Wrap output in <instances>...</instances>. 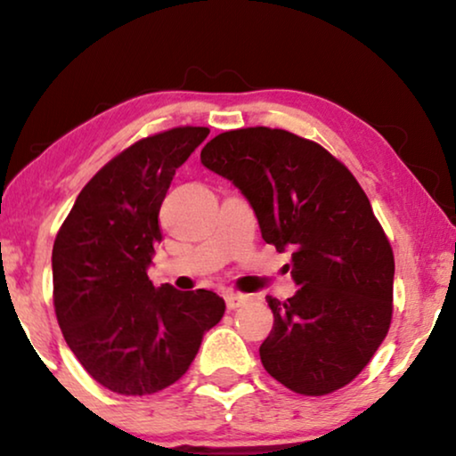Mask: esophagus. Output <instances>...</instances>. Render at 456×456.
I'll return each instance as SVG.
<instances>
[{
  "mask_svg": "<svg viewBox=\"0 0 456 456\" xmlns=\"http://www.w3.org/2000/svg\"><path fill=\"white\" fill-rule=\"evenodd\" d=\"M249 301V297H246V295H240V293H227L225 295V303H227V309H237V307H241V305H246Z\"/></svg>",
  "mask_w": 456,
  "mask_h": 456,
  "instance_id": "1",
  "label": "esophagus"
}]
</instances>
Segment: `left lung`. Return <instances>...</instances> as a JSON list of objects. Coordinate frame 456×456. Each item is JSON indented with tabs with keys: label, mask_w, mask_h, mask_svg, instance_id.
<instances>
[{
	"label": "left lung",
	"mask_w": 456,
	"mask_h": 456,
	"mask_svg": "<svg viewBox=\"0 0 456 456\" xmlns=\"http://www.w3.org/2000/svg\"><path fill=\"white\" fill-rule=\"evenodd\" d=\"M202 166L241 190L262 240L293 249L297 293L266 297L274 325L264 369L301 395H328L354 380L393 315L391 243L350 169L317 142L282 128L249 126L210 139Z\"/></svg>",
	"instance_id": "8db88e82"
}]
</instances>
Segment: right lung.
<instances>
[{
    "mask_svg": "<svg viewBox=\"0 0 456 456\" xmlns=\"http://www.w3.org/2000/svg\"><path fill=\"white\" fill-rule=\"evenodd\" d=\"M208 133L175 126L126 147L84 186L54 240L59 328L92 379L118 395L174 385L225 314L213 290L182 293L147 276L161 241V202Z\"/></svg>",
    "mask_w": 456,
    "mask_h": 456,
    "instance_id": "add662e5",
    "label": "right lung"
}]
</instances>
